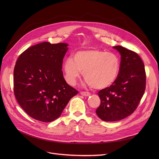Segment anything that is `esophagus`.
Wrapping results in <instances>:
<instances>
[{"label":"esophagus","instance_id":"obj_1","mask_svg":"<svg viewBox=\"0 0 159 159\" xmlns=\"http://www.w3.org/2000/svg\"><path fill=\"white\" fill-rule=\"evenodd\" d=\"M80 94H81L82 95H83V96H84V97H88V96H89V95H91L90 93H89V92H86V91H81Z\"/></svg>","mask_w":159,"mask_h":159}]
</instances>
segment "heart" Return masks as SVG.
I'll return each mask as SVG.
<instances>
[{
  "instance_id": "heart-1",
  "label": "heart",
  "mask_w": 159,
  "mask_h": 159,
  "mask_svg": "<svg viewBox=\"0 0 159 159\" xmlns=\"http://www.w3.org/2000/svg\"><path fill=\"white\" fill-rule=\"evenodd\" d=\"M65 78L70 85H75L81 71L84 83L91 88L102 89L111 86L117 78L120 60L113 53L98 49L80 50L73 58H66L63 64Z\"/></svg>"
}]
</instances>
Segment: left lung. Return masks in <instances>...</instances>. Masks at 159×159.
<instances>
[{"mask_svg": "<svg viewBox=\"0 0 159 159\" xmlns=\"http://www.w3.org/2000/svg\"><path fill=\"white\" fill-rule=\"evenodd\" d=\"M113 48L121 56L119 73L110 87L98 91L101 102L96 110L106 122L120 120L133 113L146 88L144 64L138 54L121 46Z\"/></svg>", "mask_w": 159, "mask_h": 159, "instance_id": "left-lung-1", "label": "left lung"}]
</instances>
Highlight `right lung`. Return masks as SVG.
<instances>
[{
  "mask_svg": "<svg viewBox=\"0 0 159 159\" xmlns=\"http://www.w3.org/2000/svg\"><path fill=\"white\" fill-rule=\"evenodd\" d=\"M68 46L66 43L44 42L25 50L16 61L15 96L26 113L37 120H55L78 93L67 84L62 71Z\"/></svg>",
  "mask_w": 159,
  "mask_h": 159,
  "instance_id": "right-lung-1",
  "label": "right lung"
}]
</instances>
